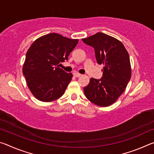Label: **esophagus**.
Wrapping results in <instances>:
<instances>
[{
  "instance_id": "34e87169",
  "label": "esophagus",
  "mask_w": 154,
  "mask_h": 154,
  "mask_svg": "<svg viewBox=\"0 0 154 154\" xmlns=\"http://www.w3.org/2000/svg\"><path fill=\"white\" fill-rule=\"evenodd\" d=\"M73 75H74V76H75V77H79L82 75L79 74V73H78V72H74V73H73Z\"/></svg>"
}]
</instances>
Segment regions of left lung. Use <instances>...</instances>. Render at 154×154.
I'll list each match as a JSON object with an SVG mask.
<instances>
[{"label":"left lung","mask_w":154,"mask_h":154,"mask_svg":"<svg viewBox=\"0 0 154 154\" xmlns=\"http://www.w3.org/2000/svg\"><path fill=\"white\" fill-rule=\"evenodd\" d=\"M82 41L94 48L98 64L104 65L102 78H91L83 88L85 95L96 105H111L124 92L131 77L129 54L121 41L103 32Z\"/></svg>","instance_id":"1"}]
</instances>
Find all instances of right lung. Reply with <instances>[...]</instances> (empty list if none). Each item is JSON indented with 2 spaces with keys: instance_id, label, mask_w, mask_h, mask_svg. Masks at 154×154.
I'll use <instances>...</instances> for the list:
<instances>
[{
  "instance_id": "1",
  "label": "right lung",
  "mask_w": 154,
  "mask_h": 154,
  "mask_svg": "<svg viewBox=\"0 0 154 154\" xmlns=\"http://www.w3.org/2000/svg\"><path fill=\"white\" fill-rule=\"evenodd\" d=\"M78 41L50 33L38 38L28 49L22 72L28 88L38 100L51 102L64 94L72 74L58 64L67 60Z\"/></svg>"
}]
</instances>
